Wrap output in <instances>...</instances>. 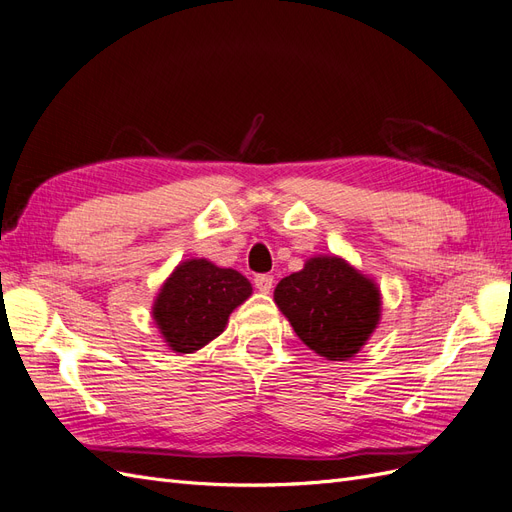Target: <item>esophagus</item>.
I'll use <instances>...</instances> for the list:
<instances>
[{"label":"esophagus","mask_w":512,"mask_h":512,"mask_svg":"<svg viewBox=\"0 0 512 512\" xmlns=\"http://www.w3.org/2000/svg\"><path fill=\"white\" fill-rule=\"evenodd\" d=\"M254 286H256L260 292H269V290L273 288V275H267V273L256 275V277H254Z\"/></svg>","instance_id":"esophagus-1"}]
</instances>
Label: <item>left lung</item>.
<instances>
[{"label":"left lung","instance_id":"left-lung-1","mask_svg":"<svg viewBox=\"0 0 512 512\" xmlns=\"http://www.w3.org/2000/svg\"><path fill=\"white\" fill-rule=\"evenodd\" d=\"M273 299L301 342L327 361H348L380 320V290L344 258L316 256L275 286Z\"/></svg>","mask_w":512,"mask_h":512}]
</instances>
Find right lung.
Listing matches in <instances>:
<instances>
[{
    "label": "right lung",
    "instance_id": "1",
    "mask_svg": "<svg viewBox=\"0 0 512 512\" xmlns=\"http://www.w3.org/2000/svg\"><path fill=\"white\" fill-rule=\"evenodd\" d=\"M252 294V284L235 269H222L207 258L177 265L153 301V320L166 346L190 354L218 337L232 309Z\"/></svg>",
    "mask_w": 512,
    "mask_h": 512
}]
</instances>
